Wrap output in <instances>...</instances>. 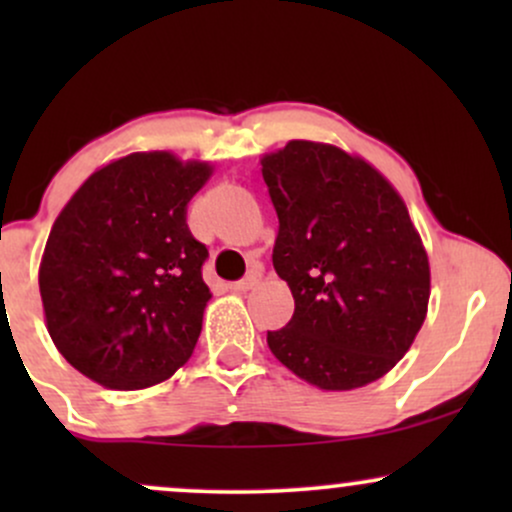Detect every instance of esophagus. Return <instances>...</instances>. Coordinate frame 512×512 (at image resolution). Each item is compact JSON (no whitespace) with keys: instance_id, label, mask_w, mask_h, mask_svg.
Returning <instances> with one entry per match:
<instances>
[{"instance_id":"1","label":"esophagus","mask_w":512,"mask_h":512,"mask_svg":"<svg viewBox=\"0 0 512 512\" xmlns=\"http://www.w3.org/2000/svg\"><path fill=\"white\" fill-rule=\"evenodd\" d=\"M260 281H262L260 272H250L248 276H245V279H240V281H236V284H231V291H236V293L252 291L257 284H260Z\"/></svg>"}]
</instances>
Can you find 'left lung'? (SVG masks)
Listing matches in <instances>:
<instances>
[{
	"mask_svg": "<svg viewBox=\"0 0 512 512\" xmlns=\"http://www.w3.org/2000/svg\"><path fill=\"white\" fill-rule=\"evenodd\" d=\"M260 163L279 216L272 262L296 301L289 325L267 332L269 349L320 390L375 383L428 313L431 267L407 204L334 144L293 139Z\"/></svg>",
	"mask_w": 512,
	"mask_h": 512,
	"instance_id": "8db88e82",
	"label": "left lung"
}]
</instances>
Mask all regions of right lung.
Wrapping results in <instances>:
<instances>
[{
  "instance_id": "1",
  "label": "right lung",
  "mask_w": 512,
  "mask_h": 512,
  "mask_svg": "<svg viewBox=\"0 0 512 512\" xmlns=\"http://www.w3.org/2000/svg\"><path fill=\"white\" fill-rule=\"evenodd\" d=\"M211 173L209 161L137 151L88 175L52 223L38 272L45 325L93 383L144 390L195 351L209 252L185 216Z\"/></svg>"
}]
</instances>
